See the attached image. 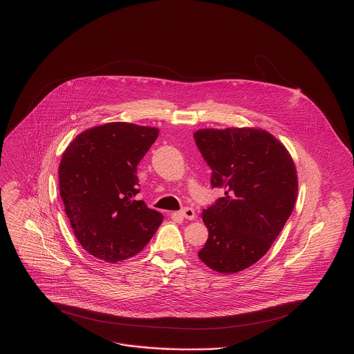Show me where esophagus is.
I'll return each mask as SVG.
<instances>
[{"instance_id": "esophagus-1", "label": "esophagus", "mask_w": 354, "mask_h": 354, "mask_svg": "<svg viewBox=\"0 0 354 354\" xmlns=\"http://www.w3.org/2000/svg\"><path fill=\"white\" fill-rule=\"evenodd\" d=\"M176 215H179V216H182V218H185V219L188 220H194L196 218L195 211H194L192 208H189V207H185L182 211H179Z\"/></svg>"}]
</instances>
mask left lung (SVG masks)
<instances>
[{
  "label": "left lung",
  "instance_id": "obj_1",
  "mask_svg": "<svg viewBox=\"0 0 354 354\" xmlns=\"http://www.w3.org/2000/svg\"><path fill=\"white\" fill-rule=\"evenodd\" d=\"M194 138L212 169L211 185L224 189L202 212L208 239L198 256L224 274L247 270L268 252L293 211L299 188L295 162L263 129H201Z\"/></svg>",
  "mask_w": 354,
  "mask_h": 354
}]
</instances>
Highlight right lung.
<instances>
[{"instance_id": "obj_1", "label": "right lung", "mask_w": 354, "mask_h": 354, "mask_svg": "<svg viewBox=\"0 0 354 354\" xmlns=\"http://www.w3.org/2000/svg\"><path fill=\"white\" fill-rule=\"evenodd\" d=\"M156 127L111 122L77 135L64 152L59 195L84 251L118 263L140 252L163 215L135 201L136 166L158 138Z\"/></svg>"}]
</instances>
